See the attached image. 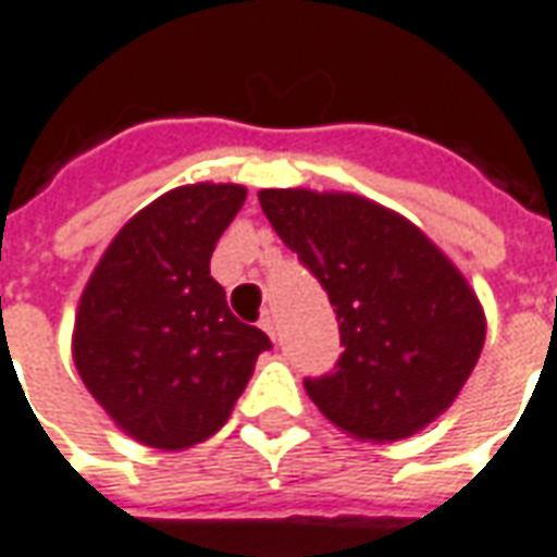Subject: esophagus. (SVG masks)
<instances>
[{"label":"esophagus","instance_id":"1","mask_svg":"<svg viewBox=\"0 0 557 557\" xmlns=\"http://www.w3.org/2000/svg\"><path fill=\"white\" fill-rule=\"evenodd\" d=\"M259 325H262V332H265L268 337H277V322H274V317H271V313H265Z\"/></svg>","mask_w":557,"mask_h":557}]
</instances>
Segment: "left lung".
<instances>
[{
  "label": "left lung",
  "mask_w": 557,
  "mask_h": 557,
  "mask_svg": "<svg viewBox=\"0 0 557 557\" xmlns=\"http://www.w3.org/2000/svg\"><path fill=\"white\" fill-rule=\"evenodd\" d=\"M259 205L337 313V371L305 380L319 413L371 443L413 437L446 413L485 344V310L453 259L356 193L262 189Z\"/></svg>",
  "instance_id": "1"
}]
</instances>
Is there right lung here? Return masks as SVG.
<instances>
[{
	"mask_svg": "<svg viewBox=\"0 0 557 557\" xmlns=\"http://www.w3.org/2000/svg\"><path fill=\"white\" fill-rule=\"evenodd\" d=\"M244 198L240 184L169 189L116 232L81 292L77 373L144 446L181 453L216 434L271 346L232 317L211 277L213 247Z\"/></svg>",
	"mask_w": 557,
	"mask_h": 557,
	"instance_id": "1",
	"label": "right lung"
}]
</instances>
